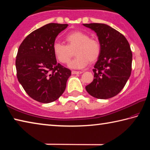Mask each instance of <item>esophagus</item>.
I'll use <instances>...</instances> for the list:
<instances>
[{
	"label": "esophagus",
	"mask_w": 150,
	"mask_h": 150,
	"mask_svg": "<svg viewBox=\"0 0 150 150\" xmlns=\"http://www.w3.org/2000/svg\"><path fill=\"white\" fill-rule=\"evenodd\" d=\"M72 74L73 75H75V74H81V73H82V71H72Z\"/></svg>",
	"instance_id": "esophagus-1"
}]
</instances>
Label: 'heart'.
I'll return each instance as SVG.
<instances>
[{
	"label": "heart",
	"mask_w": 150,
	"mask_h": 150,
	"mask_svg": "<svg viewBox=\"0 0 150 150\" xmlns=\"http://www.w3.org/2000/svg\"><path fill=\"white\" fill-rule=\"evenodd\" d=\"M67 45L59 42L53 44V53L58 62L62 64L69 63L75 50L76 57L69 63L72 69H82L88 62H94L99 57L101 52L100 42L96 38H91L82 31H74L65 37Z\"/></svg>",
	"instance_id": "heart-1"
}]
</instances>
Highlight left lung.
Masks as SVG:
<instances>
[{
  "instance_id": "1",
  "label": "left lung",
  "mask_w": 150,
  "mask_h": 150,
  "mask_svg": "<svg viewBox=\"0 0 150 150\" xmlns=\"http://www.w3.org/2000/svg\"><path fill=\"white\" fill-rule=\"evenodd\" d=\"M96 33L100 55L93 69L94 79L85 87L93 97L107 99L120 92L131 75L132 53L128 40L117 30L105 24H84Z\"/></svg>"
}]
</instances>
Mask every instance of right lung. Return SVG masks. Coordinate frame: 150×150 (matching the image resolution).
I'll list each match as a JSON object with an SVG mask.
<instances>
[{
    "mask_svg": "<svg viewBox=\"0 0 150 150\" xmlns=\"http://www.w3.org/2000/svg\"><path fill=\"white\" fill-rule=\"evenodd\" d=\"M68 24L50 23L33 31L18 50L16 75L33 99L42 103L56 100L64 92L71 71L57 63L53 44Z\"/></svg>",
    "mask_w": 150,
    "mask_h": 150,
    "instance_id": "add662e5",
    "label": "right lung"
}]
</instances>
